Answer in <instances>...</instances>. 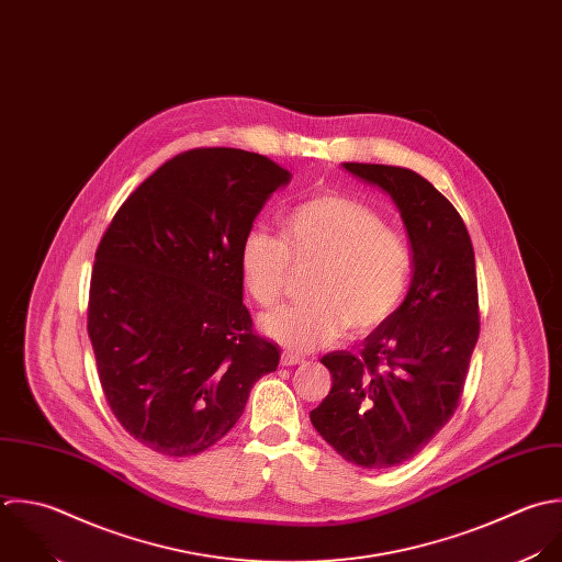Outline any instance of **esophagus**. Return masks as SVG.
Returning <instances> with one entry per match:
<instances>
[{"label": "esophagus", "instance_id": "1", "mask_svg": "<svg viewBox=\"0 0 562 562\" xmlns=\"http://www.w3.org/2000/svg\"><path fill=\"white\" fill-rule=\"evenodd\" d=\"M280 363L282 366H300V363H304V357H300V355H293V352H282V357H280Z\"/></svg>", "mask_w": 562, "mask_h": 562}]
</instances>
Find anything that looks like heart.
I'll return each instance as SVG.
<instances>
[{"mask_svg":"<svg viewBox=\"0 0 562 562\" xmlns=\"http://www.w3.org/2000/svg\"><path fill=\"white\" fill-rule=\"evenodd\" d=\"M293 262H315L311 300L262 317V333L291 350H315L381 326L401 304L412 256L407 243L363 203L317 194L293 205L280 221V238L249 229L238 249L240 278L260 306H273Z\"/></svg>","mask_w":562,"mask_h":562,"instance_id":"heart-1","label":"heart"}]
</instances>
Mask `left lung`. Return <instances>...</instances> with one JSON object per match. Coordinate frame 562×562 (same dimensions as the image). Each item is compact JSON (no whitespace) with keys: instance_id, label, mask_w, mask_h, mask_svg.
<instances>
[{"instance_id":"8db88e82","label":"left lung","mask_w":562,"mask_h":562,"mask_svg":"<svg viewBox=\"0 0 562 562\" xmlns=\"http://www.w3.org/2000/svg\"><path fill=\"white\" fill-rule=\"evenodd\" d=\"M344 168L398 207L414 276L405 302L366 337L361 355L322 359L333 387L311 423L344 460L390 469L423 451L458 409L480 337L475 251L458 210L418 172Z\"/></svg>"}]
</instances>
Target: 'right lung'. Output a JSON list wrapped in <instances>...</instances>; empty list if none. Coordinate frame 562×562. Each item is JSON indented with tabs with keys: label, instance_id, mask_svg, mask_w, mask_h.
Here are the masks:
<instances>
[{
	"label": "right lung",
	"instance_id": "right-lung-1",
	"mask_svg": "<svg viewBox=\"0 0 562 562\" xmlns=\"http://www.w3.org/2000/svg\"><path fill=\"white\" fill-rule=\"evenodd\" d=\"M289 181L265 155L194 148L159 166L104 232L87 333L113 416L150 451L210 449L276 372L280 350L243 304L238 249Z\"/></svg>",
	"mask_w": 562,
	"mask_h": 562
}]
</instances>
